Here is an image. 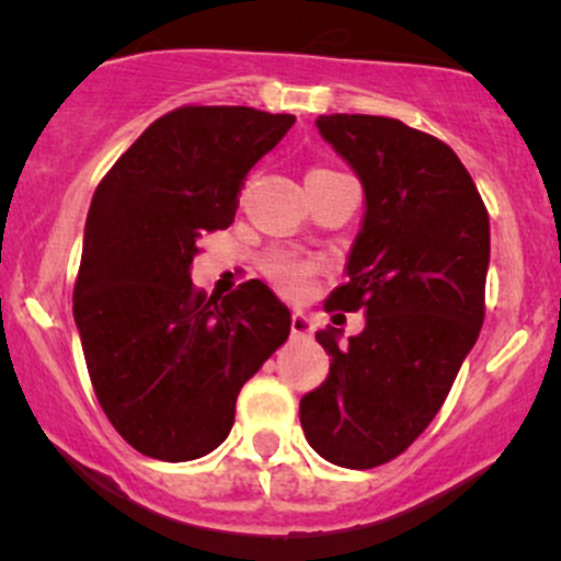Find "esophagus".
Masks as SVG:
<instances>
[{"label":"esophagus","mask_w":561,"mask_h":561,"mask_svg":"<svg viewBox=\"0 0 561 561\" xmlns=\"http://www.w3.org/2000/svg\"><path fill=\"white\" fill-rule=\"evenodd\" d=\"M290 331H293V336H296V339H309V336H312V331H314L312 317L304 314V312H293Z\"/></svg>","instance_id":"1"}]
</instances>
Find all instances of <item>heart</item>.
<instances>
[{"mask_svg":"<svg viewBox=\"0 0 561 561\" xmlns=\"http://www.w3.org/2000/svg\"><path fill=\"white\" fill-rule=\"evenodd\" d=\"M265 271H268V276L282 287V290L296 293L301 290L304 282L312 274V263H309L307 257H301L298 252H274L265 260Z\"/></svg>","mask_w":561,"mask_h":561,"instance_id":"heart-1","label":"heart"}]
</instances>
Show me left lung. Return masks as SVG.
Masks as SVG:
<instances>
[{"instance_id":"1","label":"left lung","mask_w":561,"mask_h":561,"mask_svg":"<svg viewBox=\"0 0 561 561\" xmlns=\"http://www.w3.org/2000/svg\"><path fill=\"white\" fill-rule=\"evenodd\" d=\"M322 140L364 186L347 285L328 309H364L366 325L331 355L320 388L301 396L304 437L325 461L371 469L404 454L434 421L483 325L489 214L472 175L443 140L399 118L333 113Z\"/></svg>"}]
</instances>
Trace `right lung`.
<instances>
[{
	"label": "right lung",
	"instance_id": "right-lung-1",
	"mask_svg": "<svg viewBox=\"0 0 561 561\" xmlns=\"http://www.w3.org/2000/svg\"><path fill=\"white\" fill-rule=\"evenodd\" d=\"M293 124L244 105L179 107L94 192L72 317L100 407L144 456L219 448L241 386L290 336V309L260 279L214 301L190 274L197 241L233 222L244 175Z\"/></svg>",
	"mask_w": 561,
	"mask_h": 561
}]
</instances>
